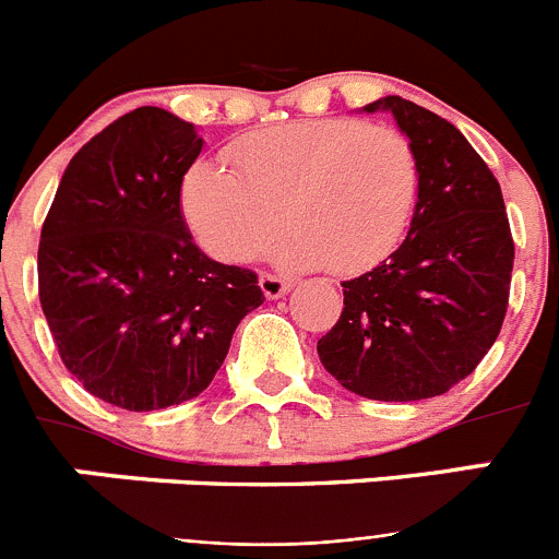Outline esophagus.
Instances as JSON below:
<instances>
[{"label": "esophagus", "instance_id": "1", "mask_svg": "<svg viewBox=\"0 0 559 559\" xmlns=\"http://www.w3.org/2000/svg\"><path fill=\"white\" fill-rule=\"evenodd\" d=\"M260 290H263L265 299H280V296L288 294L290 283L288 280H280V276L274 274H260Z\"/></svg>", "mask_w": 559, "mask_h": 559}]
</instances>
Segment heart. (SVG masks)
Segmentation results:
<instances>
[{
  "mask_svg": "<svg viewBox=\"0 0 559 559\" xmlns=\"http://www.w3.org/2000/svg\"><path fill=\"white\" fill-rule=\"evenodd\" d=\"M230 167L199 159L181 185L192 235L224 263L276 243L285 269L360 274L406 235L417 201V159L403 133L349 117L296 120L231 142Z\"/></svg>",
  "mask_w": 559,
  "mask_h": 559,
  "instance_id": "1",
  "label": "heart"
}]
</instances>
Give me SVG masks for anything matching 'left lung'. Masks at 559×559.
I'll return each mask as SVG.
<instances>
[{"instance_id": "1", "label": "left lung", "mask_w": 559, "mask_h": 559, "mask_svg": "<svg viewBox=\"0 0 559 559\" xmlns=\"http://www.w3.org/2000/svg\"><path fill=\"white\" fill-rule=\"evenodd\" d=\"M417 159L412 229L378 269L344 288V310L316 349L347 392L386 403L445 394L487 355L510 299V221L496 176L439 114L380 97Z\"/></svg>"}]
</instances>
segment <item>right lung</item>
Masks as SVG:
<instances>
[{
  "label": "right lung",
  "instance_id": "right-lung-1",
  "mask_svg": "<svg viewBox=\"0 0 559 559\" xmlns=\"http://www.w3.org/2000/svg\"><path fill=\"white\" fill-rule=\"evenodd\" d=\"M199 128L133 108L72 156L38 246V296L63 367L128 412L199 397L246 313L254 271L215 263L181 212Z\"/></svg>",
  "mask_w": 559,
  "mask_h": 559
}]
</instances>
